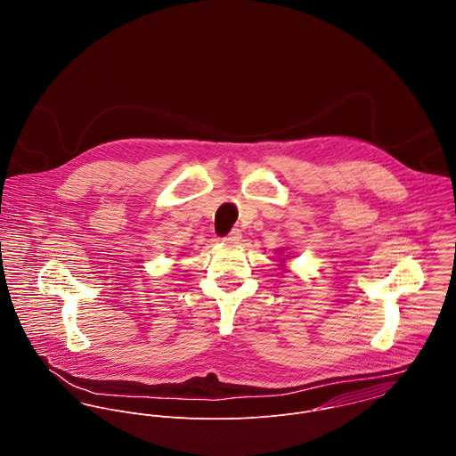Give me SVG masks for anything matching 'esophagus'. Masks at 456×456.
<instances>
[{
  "mask_svg": "<svg viewBox=\"0 0 456 456\" xmlns=\"http://www.w3.org/2000/svg\"><path fill=\"white\" fill-rule=\"evenodd\" d=\"M240 239H242L240 230H239V228H233V230L224 237V242H228V244H237Z\"/></svg>",
  "mask_w": 456,
  "mask_h": 456,
  "instance_id": "34e87169",
  "label": "esophagus"
}]
</instances>
